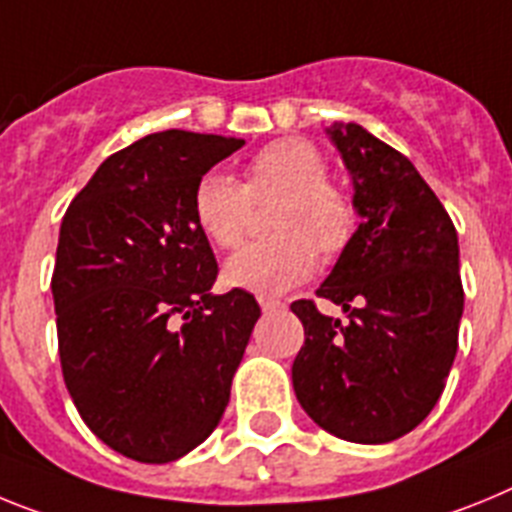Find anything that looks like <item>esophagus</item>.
Instances as JSON below:
<instances>
[{
	"instance_id": "esophagus-1",
	"label": "esophagus",
	"mask_w": 512,
	"mask_h": 512,
	"mask_svg": "<svg viewBox=\"0 0 512 512\" xmlns=\"http://www.w3.org/2000/svg\"><path fill=\"white\" fill-rule=\"evenodd\" d=\"M260 306H262V311H265V314H270V311H278V309H283V301H278V299H260Z\"/></svg>"
}]
</instances>
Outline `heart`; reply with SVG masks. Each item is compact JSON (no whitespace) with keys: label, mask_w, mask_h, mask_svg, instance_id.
<instances>
[{"label":"heart","mask_w":512,"mask_h":512,"mask_svg":"<svg viewBox=\"0 0 512 512\" xmlns=\"http://www.w3.org/2000/svg\"><path fill=\"white\" fill-rule=\"evenodd\" d=\"M273 239L247 244L224 265L226 286L257 296H281L317 270V250L335 255L355 229L353 206L327 182V164L309 141L281 139L247 164V182L208 170L193 188L195 224L224 250L244 237L252 201H275ZM318 247L314 248L313 244Z\"/></svg>","instance_id":"heart-1"}]
</instances>
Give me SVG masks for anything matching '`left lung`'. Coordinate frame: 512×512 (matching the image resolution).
<instances>
[{
  "label": "left lung",
  "instance_id": "left-lung-1",
  "mask_svg": "<svg viewBox=\"0 0 512 512\" xmlns=\"http://www.w3.org/2000/svg\"><path fill=\"white\" fill-rule=\"evenodd\" d=\"M327 136L353 180L361 224L314 301H293L304 324L293 391L319 428L350 443H389L415 430L443 394L459 348L464 288L459 237L410 159L358 123Z\"/></svg>",
  "mask_w": 512,
  "mask_h": 512
}]
</instances>
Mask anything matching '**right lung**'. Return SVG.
I'll use <instances>...</instances> for the list:
<instances>
[{
  "mask_svg": "<svg viewBox=\"0 0 512 512\" xmlns=\"http://www.w3.org/2000/svg\"><path fill=\"white\" fill-rule=\"evenodd\" d=\"M242 146L151 133L105 159L61 221L51 291L66 389L87 428L141 464L213 433L260 317L252 293H211L219 268L193 216L198 177Z\"/></svg>",
  "mask_w": 512,
  "mask_h": 512,
  "instance_id": "1",
  "label": "right lung"
}]
</instances>
